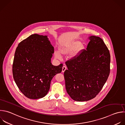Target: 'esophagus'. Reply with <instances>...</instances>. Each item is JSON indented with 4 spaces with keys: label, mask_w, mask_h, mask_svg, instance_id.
<instances>
[{
    "label": "esophagus",
    "mask_w": 125,
    "mask_h": 125,
    "mask_svg": "<svg viewBox=\"0 0 125 125\" xmlns=\"http://www.w3.org/2000/svg\"><path fill=\"white\" fill-rule=\"evenodd\" d=\"M67 69V67L65 66H63L62 67V72H64L65 70Z\"/></svg>",
    "instance_id": "esophagus-1"
}]
</instances>
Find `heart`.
<instances>
[{"label":"heart","instance_id":"obj_1","mask_svg":"<svg viewBox=\"0 0 125 125\" xmlns=\"http://www.w3.org/2000/svg\"><path fill=\"white\" fill-rule=\"evenodd\" d=\"M79 44V42L75 41V42H73L71 44L68 45V46L60 47L59 49V52L62 54H67L69 53H71V52H72L73 50H74L76 49V48L78 45ZM83 48V46L82 45H79L78 47L77 48V51L78 52V51H80ZM55 56L57 58H60L61 57V55L57 52H55Z\"/></svg>","mask_w":125,"mask_h":125}]
</instances>
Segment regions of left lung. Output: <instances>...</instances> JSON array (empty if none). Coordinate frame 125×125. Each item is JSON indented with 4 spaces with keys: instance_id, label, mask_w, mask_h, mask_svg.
I'll use <instances>...</instances> for the list:
<instances>
[{
    "instance_id": "left-lung-1",
    "label": "left lung",
    "mask_w": 125,
    "mask_h": 125,
    "mask_svg": "<svg viewBox=\"0 0 125 125\" xmlns=\"http://www.w3.org/2000/svg\"><path fill=\"white\" fill-rule=\"evenodd\" d=\"M86 50H81L66 61L64 72L66 91L77 102L94 98L101 91L110 73L109 51L101 38L89 37Z\"/></svg>"
}]
</instances>
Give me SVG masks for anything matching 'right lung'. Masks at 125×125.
I'll list each match as a JSON object with an SVG mask.
<instances>
[{
  "label": "right lung",
  "mask_w": 125,
  "mask_h": 125,
  "mask_svg": "<svg viewBox=\"0 0 125 125\" xmlns=\"http://www.w3.org/2000/svg\"><path fill=\"white\" fill-rule=\"evenodd\" d=\"M53 53L54 48L47 36L32 34L18 45L12 72L17 86L27 98L45 97L53 77L61 72L62 64L55 66L51 62Z\"/></svg>",
  "instance_id": "right-lung-1"
}]
</instances>
